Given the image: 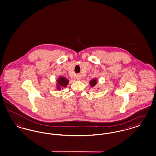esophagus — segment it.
<instances>
[{"label": "esophagus", "mask_w": 156, "mask_h": 156, "mask_svg": "<svg viewBox=\"0 0 156 156\" xmlns=\"http://www.w3.org/2000/svg\"><path fill=\"white\" fill-rule=\"evenodd\" d=\"M78 80H80V78H78Z\"/></svg>", "instance_id": "34e87169"}]
</instances>
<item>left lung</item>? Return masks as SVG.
Listing matches in <instances>:
<instances>
[{"label":"left lung","instance_id":"1","mask_svg":"<svg viewBox=\"0 0 156 156\" xmlns=\"http://www.w3.org/2000/svg\"><path fill=\"white\" fill-rule=\"evenodd\" d=\"M98 83V80L96 78H93L89 82V85L91 87H94Z\"/></svg>","mask_w":156,"mask_h":156}]
</instances>
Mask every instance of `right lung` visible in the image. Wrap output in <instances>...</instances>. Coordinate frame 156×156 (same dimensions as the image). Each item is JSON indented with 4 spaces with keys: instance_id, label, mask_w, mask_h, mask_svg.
<instances>
[{
    "instance_id": "add662e5",
    "label": "right lung",
    "mask_w": 156,
    "mask_h": 156,
    "mask_svg": "<svg viewBox=\"0 0 156 156\" xmlns=\"http://www.w3.org/2000/svg\"><path fill=\"white\" fill-rule=\"evenodd\" d=\"M69 83L68 80L64 76H59L56 80V88L58 90H62L67 87Z\"/></svg>"
}]
</instances>
